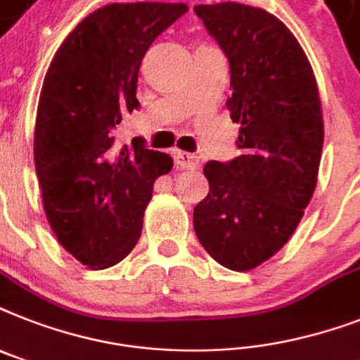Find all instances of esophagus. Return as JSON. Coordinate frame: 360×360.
Segmentation results:
<instances>
[{
    "label": "esophagus",
    "mask_w": 360,
    "mask_h": 360,
    "mask_svg": "<svg viewBox=\"0 0 360 360\" xmlns=\"http://www.w3.org/2000/svg\"><path fill=\"white\" fill-rule=\"evenodd\" d=\"M174 162L177 168H186V170H195L200 166V159L188 151H174Z\"/></svg>",
    "instance_id": "1"
}]
</instances>
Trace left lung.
Listing matches in <instances>:
<instances>
[{
  "instance_id": "obj_1",
  "label": "left lung",
  "mask_w": 360,
  "mask_h": 360,
  "mask_svg": "<svg viewBox=\"0 0 360 360\" xmlns=\"http://www.w3.org/2000/svg\"><path fill=\"white\" fill-rule=\"evenodd\" d=\"M229 60L231 120L240 155L203 168L209 194L194 207V231L216 262L257 268L285 246L316 188L323 146L314 72L290 29L264 8L195 5Z\"/></svg>"
}]
</instances>
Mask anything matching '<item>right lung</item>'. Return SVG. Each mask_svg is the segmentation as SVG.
<instances>
[{
  "mask_svg": "<svg viewBox=\"0 0 360 360\" xmlns=\"http://www.w3.org/2000/svg\"><path fill=\"white\" fill-rule=\"evenodd\" d=\"M188 11L185 3H110L89 14L57 49L44 77L34 125V168L57 240L89 268L129 255L157 177L170 155L116 127L139 107L140 63L155 38Z\"/></svg>",
  "mask_w": 360,
  "mask_h": 360,
  "instance_id": "right-lung-1",
  "label": "right lung"
}]
</instances>
